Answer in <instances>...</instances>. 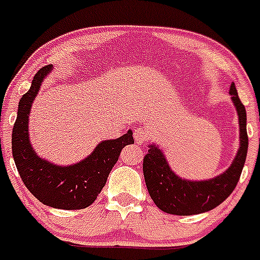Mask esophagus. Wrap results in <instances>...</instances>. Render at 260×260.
<instances>
[{"label": "esophagus", "mask_w": 260, "mask_h": 260, "mask_svg": "<svg viewBox=\"0 0 260 260\" xmlns=\"http://www.w3.org/2000/svg\"><path fill=\"white\" fill-rule=\"evenodd\" d=\"M148 138H150V133L146 128L138 127L134 130V139L138 144H143L144 142L148 141Z\"/></svg>", "instance_id": "34e87169"}]
</instances>
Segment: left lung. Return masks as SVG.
Here are the masks:
<instances>
[{
    "label": "left lung",
    "instance_id": "8db88e82",
    "mask_svg": "<svg viewBox=\"0 0 260 260\" xmlns=\"http://www.w3.org/2000/svg\"><path fill=\"white\" fill-rule=\"evenodd\" d=\"M229 93L238 114L240 148L231 167L224 173L211 180H185L172 171L164 152L156 144L148 146V153L143 158L144 181L153 203L164 212L178 216L207 212L221 204L237 186L246 160L249 138L246 109L238 98L234 83L231 84Z\"/></svg>",
    "mask_w": 260,
    "mask_h": 260
}]
</instances>
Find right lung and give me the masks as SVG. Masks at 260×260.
<instances>
[{
    "label": "right lung",
    "instance_id": "obj_1",
    "mask_svg": "<svg viewBox=\"0 0 260 260\" xmlns=\"http://www.w3.org/2000/svg\"><path fill=\"white\" fill-rule=\"evenodd\" d=\"M52 69V65L41 68L34 77L28 92L19 100L11 135L13 157L23 183L41 203L61 210H82L96 201L121 150L134 143L133 132L128 130L117 139L103 141L84 160L68 167L39 157L29 142L28 114L43 80Z\"/></svg>",
    "mask_w": 260,
    "mask_h": 260
}]
</instances>
